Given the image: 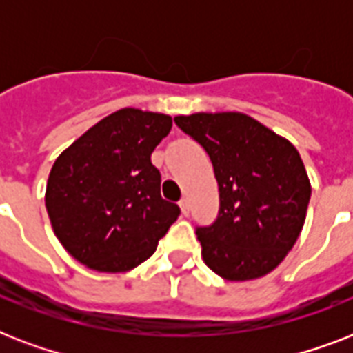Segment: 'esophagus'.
<instances>
[{
	"label": "esophagus",
	"mask_w": 353,
	"mask_h": 353,
	"mask_svg": "<svg viewBox=\"0 0 353 353\" xmlns=\"http://www.w3.org/2000/svg\"><path fill=\"white\" fill-rule=\"evenodd\" d=\"M179 207H181V212L185 216L188 214V201H187V198H183L181 201H179Z\"/></svg>",
	"instance_id": "esophagus-1"
}]
</instances>
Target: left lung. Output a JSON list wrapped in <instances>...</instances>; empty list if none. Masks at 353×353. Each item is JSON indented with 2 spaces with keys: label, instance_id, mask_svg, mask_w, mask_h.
Masks as SVG:
<instances>
[{
  "label": "left lung",
  "instance_id": "left-lung-1",
  "mask_svg": "<svg viewBox=\"0 0 353 353\" xmlns=\"http://www.w3.org/2000/svg\"><path fill=\"white\" fill-rule=\"evenodd\" d=\"M174 122L209 154L220 190L216 220L196 227L205 263L231 282L273 271L295 245L312 196L296 148L243 113Z\"/></svg>",
  "mask_w": 353,
  "mask_h": 353
}]
</instances>
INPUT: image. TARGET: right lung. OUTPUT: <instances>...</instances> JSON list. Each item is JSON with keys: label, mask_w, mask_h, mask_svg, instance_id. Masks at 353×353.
I'll return each mask as SVG.
<instances>
[{"label": "right lung", "mask_w": 353, "mask_h": 353, "mask_svg": "<svg viewBox=\"0 0 353 353\" xmlns=\"http://www.w3.org/2000/svg\"><path fill=\"white\" fill-rule=\"evenodd\" d=\"M172 119L124 108L60 154L49 174L46 207L65 251L95 271H130L154 254L181 214L161 198L152 152Z\"/></svg>", "instance_id": "obj_1"}]
</instances>
